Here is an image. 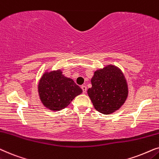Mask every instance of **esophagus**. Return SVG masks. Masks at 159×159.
I'll list each match as a JSON object with an SVG mask.
<instances>
[{
    "label": "esophagus",
    "instance_id": "1",
    "mask_svg": "<svg viewBox=\"0 0 159 159\" xmlns=\"http://www.w3.org/2000/svg\"><path fill=\"white\" fill-rule=\"evenodd\" d=\"M81 89H82V90H83V92H84V93H86V89H87V88H86V86L85 85L81 86Z\"/></svg>",
    "mask_w": 159,
    "mask_h": 159
}]
</instances>
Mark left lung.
Masks as SVG:
<instances>
[{"instance_id":"obj_1","label":"left lung","mask_w":159,"mask_h":159,"mask_svg":"<svg viewBox=\"0 0 159 159\" xmlns=\"http://www.w3.org/2000/svg\"><path fill=\"white\" fill-rule=\"evenodd\" d=\"M92 86L87 91L94 108L109 115L120 108L128 97L129 88L125 75L119 67L108 65L94 72Z\"/></svg>"}]
</instances>
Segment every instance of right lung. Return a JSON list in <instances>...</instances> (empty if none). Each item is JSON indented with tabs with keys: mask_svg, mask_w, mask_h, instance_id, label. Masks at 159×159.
Here are the masks:
<instances>
[{
	"mask_svg": "<svg viewBox=\"0 0 159 159\" xmlns=\"http://www.w3.org/2000/svg\"><path fill=\"white\" fill-rule=\"evenodd\" d=\"M38 92L44 107L50 111H58L68 106L83 91L59 69L44 72L38 84Z\"/></svg>",
	"mask_w": 159,
	"mask_h": 159,
	"instance_id": "1",
	"label": "right lung"
}]
</instances>
